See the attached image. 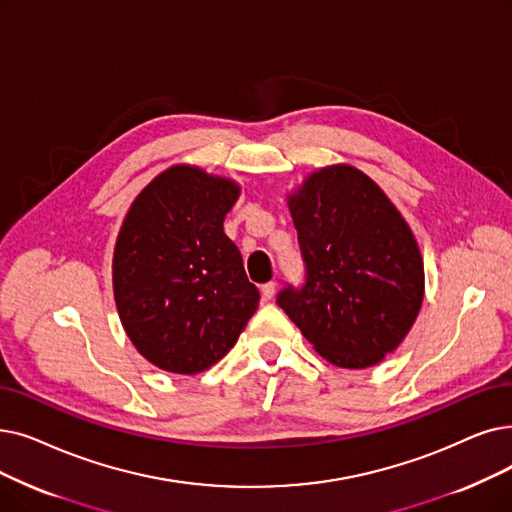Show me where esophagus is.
Wrapping results in <instances>:
<instances>
[{
  "instance_id": "34e87169",
  "label": "esophagus",
  "mask_w": 512,
  "mask_h": 512,
  "mask_svg": "<svg viewBox=\"0 0 512 512\" xmlns=\"http://www.w3.org/2000/svg\"><path fill=\"white\" fill-rule=\"evenodd\" d=\"M261 295L265 301H270L276 295V282H265L261 284Z\"/></svg>"
}]
</instances>
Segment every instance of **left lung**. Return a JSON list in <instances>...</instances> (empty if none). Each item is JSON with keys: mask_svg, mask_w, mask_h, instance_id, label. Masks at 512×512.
Returning a JSON list of instances; mask_svg holds the SVG:
<instances>
[{"mask_svg": "<svg viewBox=\"0 0 512 512\" xmlns=\"http://www.w3.org/2000/svg\"><path fill=\"white\" fill-rule=\"evenodd\" d=\"M305 263L276 303L330 364L370 368L397 349L425 295L416 238L387 194L351 165L311 173L288 196Z\"/></svg>", "mask_w": 512, "mask_h": 512, "instance_id": "1", "label": "left lung"}]
</instances>
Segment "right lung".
<instances>
[{
	"instance_id": "1",
	"label": "right lung",
	"mask_w": 512,
	"mask_h": 512,
	"mask_svg": "<svg viewBox=\"0 0 512 512\" xmlns=\"http://www.w3.org/2000/svg\"><path fill=\"white\" fill-rule=\"evenodd\" d=\"M240 186L175 165L131 203L115 244L121 324L144 358L175 374L203 372L236 345L259 305L224 219Z\"/></svg>"
}]
</instances>
